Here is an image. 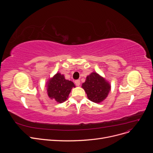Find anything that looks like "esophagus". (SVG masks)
I'll list each match as a JSON object with an SVG mask.
<instances>
[{"label": "esophagus", "instance_id": "34e87169", "mask_svg": "<svg viewBox=\"0 0 153 153\" xmlns=\"http://www.w3.org/2000/svg\"><path fill=\"white\" fill-rule=\"evenodd\" d=\"M75 84H76V86H79L80 85V80H76L75 82Z\"/></svg>", "mask_w": 153, "mask_h": 153}]
</instances>
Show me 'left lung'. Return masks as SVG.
<instances>
[{
	"instance_id": "8db88e82",
	"label": "left lung",
	"mask_w": 153,
	"mask_h": 153,
	"mask_svg": "<svg viewBox=\"0 0 153 153\" xmlns=\"http://www.w3.org/2000/svg\"><path fill=\"white\" fill-rule=\"evenodd\" d=\"M82 87L85 91L88 99L96 103L105 100L111 90L110 83L96 72L91 73L86 77Z\"/></svg>"
}]
</instances>
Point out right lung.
<instances>
[{"instance_id": "obj_1", "label": "right lung", "mask_w": 153, "mask_h": 153, "mask_svg": "<svg viewBox=\"0 0 153 153\" xmlns=\"http://www.w3.org/2000/svg\"><path fill=\"white\" fill-rule=\"evenodd\" d=\"M46 87L49 98L58 103H62L68 98L72 88L75 87V85L73 82L65 79L64 75L57 73L49 78Z\"/></svg>"}]
</instances>
